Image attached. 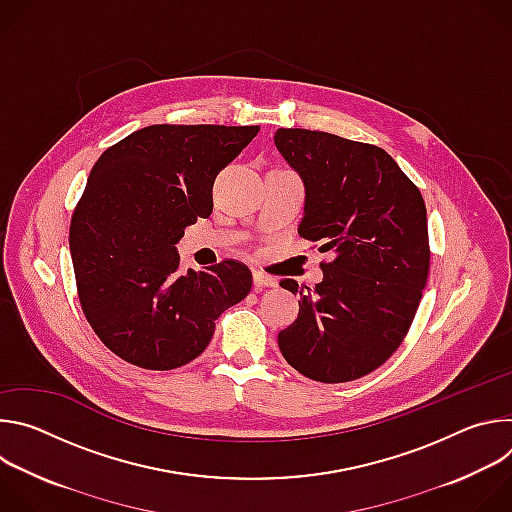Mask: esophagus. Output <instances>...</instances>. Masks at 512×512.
I'll list each match as a JSON object with an SVG mask.
<instances>
[{"instance_id":"obj_1","label":"esophagus","mask_w":512,"mask_h":512,"mask_svg":"<svg viewBox=\"0 0 512 512\" xmlns=\"http://www.w3.org/2000/svg\"><path fill=\"white\" fill-rule=\"evenodd\" d=\"M253 283H255V289H263V287H273V285H275V279L269 277V275L263 273V271H255V273H253Z\"/></svg>"}]
</instances>
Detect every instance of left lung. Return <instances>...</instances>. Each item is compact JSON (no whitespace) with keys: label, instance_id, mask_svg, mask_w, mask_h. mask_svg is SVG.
<instances>
[{"label":"left lung","instance_id":"obj_1","mask_svg":"<svg viewBox=\"0 0 512 512\" xmlns=\"http://www.w3.org/2000/svg\"><path fill=\"white\" fill-rule=\"evenodd\" d=\"M273 139L306 184L300 237L334 255L314 289L279 281L302 296L279 350L312 381L360 379L401 346L419 308L429 273L423 196L373 143L285 127Z\"/></svg>","mask_w":512,"mask_h":512}]
</instances>
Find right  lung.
I'll use <instances>...</instances> for the list:
<instances>
[{
    "instance_id": "right-lung-1",
    "label": "right lung",
    "mask_w": 512,
    "mask_h": 512,
    "mask_svg": "<svg viewBox=\"0 0 512 512\" xmlns=\"http://www.w3.org/2000/svg\"><path fill=\"white\" fill-rule=\"evenodd\" d=\"M259 125H150L107 148L70 218L83 314L101 342L148 371L184 367L251 291L237 259L178 273L176 243L212 212V184Z\"/></svg>"
}]
</instances>
